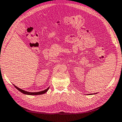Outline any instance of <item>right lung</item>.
<instances>
[{
  "instance_id": "add662e5",
  "label": "right lung",
  "mask_w": 122,
  "mask_h": 122,
  "mask_svg": "<svg viewBox=\"0 0 122 122\" xmlns=\"http://www.w3.org/2000/svg\"><path fill=\"white\" fill-rule=\"evenodd\" d=\"M14 86H15V87L16 88V89H17L18 91H19L20 92L24 94H27V95H41V94H43L45 93H46L47 92V91L48 90V89H49V87L48 88H47L46 89L44 90V91H41V92H27V91H24V90L23 89H21L19 88L16 87V86H15L14 85Z\"/></svg>"
}]
</instances>
